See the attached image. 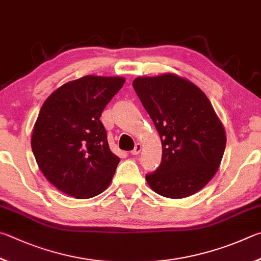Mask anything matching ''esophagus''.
I'll return each mask as SVG.
<instances>
[{"label":"esophagus","mask_w":261,"mask_h":261,"mask_svg":"<svg viewBox=\"0 0 261 261\" xmlns=\"http://www.w3.org/2000/svg\"><path fill=\"white\" fill-rule=\"evenodd\" d=\"M141 150H142V145H141L140 143H138V144L135 145V148L132 150L130 153L133 154V156H135V154H139L141 152Z\"/></svg>","instance_id":"esophagus-1"}]
</instances>
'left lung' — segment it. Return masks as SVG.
Returning <instances> with one entry per match:
<instances>
[{
	"label": "left lung",
	"instance_id": "8db88e82",
	"mask_svg": "<svg viewBox=\"0 0 261 261\" xmlns=\"http://www.w3.org/2000/svg\"><path fill=\"white\" fill-rule=\"evenodd\" d=\"M133 87L163 145L161 165L145 175L150 188L174 199L196 194L212 180L226 148L225 128L207 96L173 73L139 76Z\"/></svg>",
	"mask_w": 261,
	"mask_h": 261
}]
</instances>
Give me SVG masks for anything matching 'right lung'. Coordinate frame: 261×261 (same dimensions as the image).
<instances>
[{
  "label": "right lung",
  "instance_id": "right-lung-1",
  "mask_svg": "<svg viewBox=\"0 0 261 261\" xmlns=\"http://www.w3.org/2000/svg\"><path fill=\"white\" fill-rule=\"evenodd\" d=\"M123 84L122 76L86 75L44 100L33 127L32 151L40 171L62 193L87 199L111 184L120 158L110 150L99 118Z\"/></svg>",
  "mask_w": 261,
  "mask_h": 261
}]
</instances>
